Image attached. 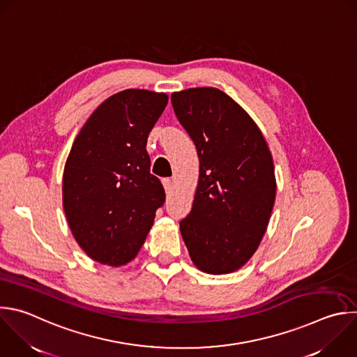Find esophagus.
<instances>
[{"instance_id":"34e87169","label":"esophagus","mask_w":357,"mask_h":357,"mask_svg":"<svg viewBox=\"0 0 357 357\" xmlns=\"http://www.w3.org/2000/svg\"><path fill=\"white\" fill-rule=\"evenodd\" d=\"M162 185H164V188H165V192H167V193H169V192H171V189H172V179H169V178H164V179H162Z\"/></svg>"}]
</instances>
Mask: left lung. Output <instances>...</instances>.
Returning <instances> with one entry per match:
<instances>
[{
  "mask_svg": "<svg viewBox=\"0 0 357 357\" xmlns=\"http://www.w3.org/2000/svg\"><path fill=\"white\" fill-rule=\"evenodd\" d=\"M171 102L200 162L192 210L179 222L182 238L200 271L234 272L254 255L269 222L272 154L250 114L222 91L190 88Z\"/></svg>",
  "mask_w": 357,
  "mask_h": 357,
  "instance_id": "1",
  "label": "left lung"
}]
</instances>
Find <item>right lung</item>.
<instances>
[{
  "mask_svg": "<svg viewBox=\"0 0 357 357\" xmlns=\"http://www.w3.org/2000/svg\"><path fill=\"white\" fill-rule=\"evenodd\" d=\"M167 103L165 93L117 92L96 107L71 147L63 206L75 241L96 262L132 261L165 203L146 146Z\"/></svg>",
  "mask_w": 357,
  "mask_h": 357,
  "instance_id": "obj_1",
  "label": "right lung"
}]
</instances>
